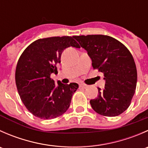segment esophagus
I'll return each instance as SVG.
<instances>
[{
    "label": "esophagus",
    "instance_id": "obj_1",
    "mask_svg": "<svg viewBox=\"0 0 148 148\" xmlns=\"http://www.w3.org/2000/svg\"><path fill=\"white\" fill-rule=\"evenodd\" d=\"M79 88H81V89H86V88H87V86L85 84H79Z\"/></svg>",
    "mask_w": 148,
    "mask_h": 148
}]
</instances>
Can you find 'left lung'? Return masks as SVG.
Wrapping results in <instances>:
<instances>
[{
    "label": "left lung",
    "mask_w": 148,
    "mask_h": 148,
    "mask_svg": "<svg viewBox=\"0 0 148 148\" xmlns=\"http://www.w3.org/2000/svg\"><path fill=\"white\" fill-rule=\"evenodd\" d=\"M87 51L94 69L103 73L105 86L90 100L92 109L102 116L120 115L130 105L138 79L136 65L130 51L118 40L105 35L74 36Z\"/></svg>",
    "instance_id": "obj_1"
}]
</instances>
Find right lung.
<instances>
[{"label": "right lung", "mask_w": 148, "mask_h": 148, "mask_svg": "<svg viewBox=\"0 0 148 148\" xmlns=\"http://www.w3.org/2000/svg\"><path fill=\"white\" fill-rule=\"evenodd\" d=\"M72 46L80 48L71 36L40 38L31 43L21 55L16 69V84L21 99L36 117L51 120L62 115L69 109L71 97L79 87L77 83L56 86L51 78L57 74L62 51Z\"/></svg>", "instance_id": "add662e5"}]
</instances>
